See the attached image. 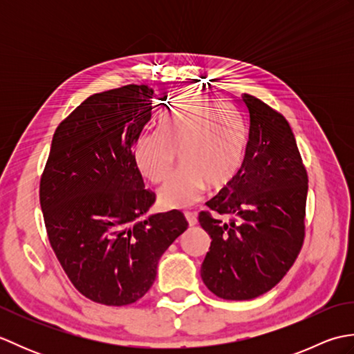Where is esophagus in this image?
<instances>
[{
	"label": "esophagus",
	"mask_w": 354,
	"mask_h": 354,
	"mask_svg": "<svg viewBox=\"0 0 354 354\" xmlns=\"http://www.w3.org/2000/svg\"><path fill=\"white\" fill-rule=\"evenodd\" d=\"M185 219H187V222H189L190 227H194V225L198 223V216H196V213L187 212V213H185Z\"/></svg>",
	"instance_id": "34e87169"
}]
</instances>
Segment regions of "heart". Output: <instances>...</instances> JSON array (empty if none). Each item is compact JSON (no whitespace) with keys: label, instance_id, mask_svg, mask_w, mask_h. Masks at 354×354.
I'll use <instances>...</instances> for the list:
<instances>
[{"label":"heart","instance_id":"1","mask_svg":"<svg viewBox=\"0 0 354 354\" xmlns=\"http://www.w3.org/2000/svg\"><path fill=\"white\" fill-rule=\"evenodd\" d=\"M245 133L223 103L204 94L185 95L165 112L156 133L135 141L133 162L150 183L167 179L181 153L184 170L158 190L167 209L190 208L202 199L205 187L222 189L236 178L243 161Z\"/></svg>","mask_w":354,"mask_h":354}]
</instances>
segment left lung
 <instances>
[{
	"instance_id": "8db88e82",
	"label": "left lung",
	"mask_w": 354,
	"mask_h": 354,
	"mask_svg": "<svg viewBox=\"0 0 354 354\" xmlns=\"http://www.w3.org/2000/svg\"><path fill=\"white\" fill-rule=\"evenodd\" d=\"M239 103L246 122L243 162L207 202L209 212L199 213L212 237L201 277L216 297L232 301L266 293L295 263L306 236L309 189L288 120L254 95L242 94Z\"/></svg>"
}]
</instances>
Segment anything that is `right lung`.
Masks as SVG:
<instances>
[{"label":"right lung","mask_w":354,"mask_h":354,"mask_svg":"<svg viewBox=\"0 0 354 354\" xmlns=\"http://www.w3.org/2000/svg\"><path fill=\"white\" fill-rule=\"evenodd\" d=\"M153 89L126 85L80 103L53 135L41 176L45 230L74 288L94 303L146 295L165 250L189 227L181 212L152 214L133 146L153 114Z\"/></svg>","instance_id":"add662e5"}]
</instances>
